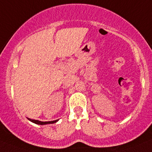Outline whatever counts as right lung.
Here are the masks:
<instances>
[{"instance_id": "add662e5", "label": "right lung", "mask_w": 152, "mask_h": 152, "mask_svg": "<svg viewBox=\"0 0 152 152\" xmlns=\"http://www.w3.org/2000/svg\"><path fill=\"white\" fill-rule=\"evenodd\" d=\"M28 119H29V121L33 122V123H36V124H38V125L52 124V123H56V122L58 121V119H57V120H54V121H49V122H42V121H39V120H36V119H29V118H28Z\"/></svg>"}]
</instances>
